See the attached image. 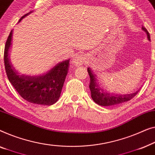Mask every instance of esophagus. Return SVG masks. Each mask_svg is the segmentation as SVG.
<instances>
[{"mask_svg": "<svg viewBox=\"0 0 155 155\" xmlns=\"http://www.w3.org/2000/svg\"><path fill=\"white\" fill-rule=\"evenodd\" d=\"M85 62H86V58L82 55H81V54L80 55H76L73 60L74 64L76 65H80L83 64V63H84Z\"/></svg>", "mask_w": 155, "mask_h": 155, "instance_id": "obj_1", "label": "esophagus"}]
</instances>
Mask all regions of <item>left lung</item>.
I'll return each mask as SVG.
<instances>
[{
  "mask_svg": "<svg viewBox=\"0 0 155 155\" xmlns=\"http://www.w3.org/2000/svg\"><path fill=\"white\" fill-rule=\"evenodd\" d=\"M142 29L147 34V39L150 41V34L148 33L147 29L145 27H142ZM88 72L90 76V84H89V88H90L91 97L95 103L102 107H110L118 105L123 102H127L128 100H131L135 95H136L139 91H136V92L129 93V94H117V93H110V91H105L102 89L97 82L96 78V74L93 73L91 68L88 67Z\"/></svg>",
  "mask_w": 155,
  "mask_h": 155,
  "instance_id": "left-lung-1",
  "label": "left lung"
}]
</instances>
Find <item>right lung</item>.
Masks as SVG:
<instances>
[{
	"instance_id": "1",
	"label": "right lung",
	"mask_w": 155,
	"mask_h": 155,
	"mask_svg": "<svg viewBox=\"0 0 155 155\" xmlns=\"http://www.w3.org/2000/svg\"><path fill=\"white\" fill-rule=\"evenodd\" d=\"M33 12H30L19 19L18 23ZM12 31L6 41L4 51V63L8 78L19 95L31 103L52 105L60 97L65 78L68 73L69 59L57 63L51 69L42 74H20L13 67L10 59Z\"/></svg>"
}]
</instances>
